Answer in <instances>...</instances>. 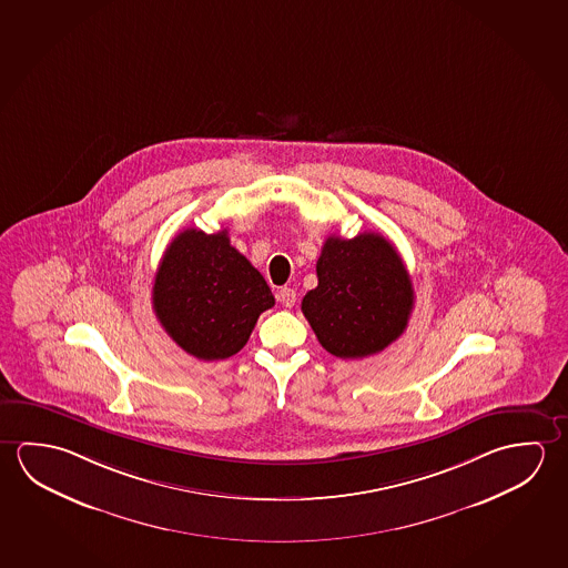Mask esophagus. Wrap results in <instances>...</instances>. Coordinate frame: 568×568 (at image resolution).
<instances>
[{
	"label": "esophagus",
	"mask_w": 568,
	"mask_h": 568,
	"mask_svg": "<svg viewBox=\"0 0 568 568\" xmlns=\"http://www.w3.org/2000/svg\"><path fill=\"white\" fill-rule=\"evenodd\" d=\"M280 297L281 303H283V307H293L295 303H297V293H295V288L283 287L280 288Z\"/></svg>",
	"instance_id": "34e87169"
}]
</instances>
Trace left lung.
I'll return each instance as SVG.
<instances>
[{
	"instance_id": "obj_1",
	"label": "left lung",
	"mask_w": 568,
	"mask_h": 568,
	"mask_svg": "<svg viewBox=\"0 0 568 568\" xmlns=\"http://www.w3.org/2000/svg\"><path fill=\"white\" fill-rule=\"evenodd\" d=\"M316 277L301 311L328 353L364 358L406 331L414 287L396 247L381 233L326 237Z\"/></svg>"
}]
</instances>
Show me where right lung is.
Returning a JSON list of instances; mask_svg holds the SVG:
<instances>
[{
  "mask_svg": "<svg viewBox=\"0 0 568 568\" xmlns=\"http://www.w3.org/2000/svg\"><path fill=\"white\" fill-rule=\"evenodd\" d=\"M152 305L180 348L200 361H224L242 351L275 297L260 271L232 247L227 230L190 227L160 261Z\"/></svg>",
  "mask_w": 568,
  "mask_h": 568,
  "instance_id": "right-lung-1",
  "label": "right lung"
}]
</instances>
